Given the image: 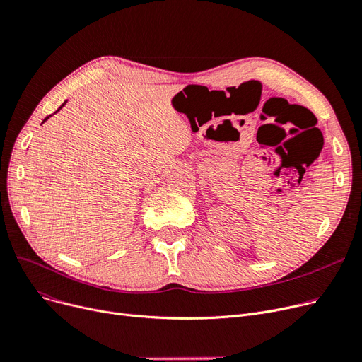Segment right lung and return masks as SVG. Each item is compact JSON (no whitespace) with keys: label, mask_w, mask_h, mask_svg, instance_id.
<instances>
[{"label":"right lung","mask_w":362,"mask_h":362,"mask_svg":"<svg viewBox=\"0 0 362 362\" xmlns=\"http://www.w3.org/2000/svg\"><path fill=\"white\" fill-rule=\"evenodd\" d=\"M65 105H66V100H65V102H64V103H62V106H60V107H59V109H57V111H56V112H54V114H57V112H59V111H60V109H62V107H64V106H65ZM50 117H52V115H49V117H45V118H44V121H42V124H44V122H45V121H47V119H49V118H50Z\"/></svg>","instance_id":"add662e5"}]
</instances>
